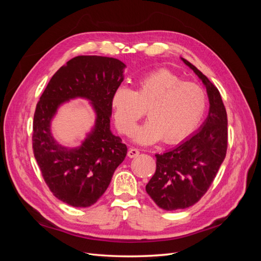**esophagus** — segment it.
Here are the masks:
<instances>
[{"mask_svg": "<svg viewBox=\"0 0 261 261\" xmlns=\"http://www.w3.org/2000/svg\"><path fill=\"white\" fill-rule=\"evenodd\" d=\"M139 150L138 149H136V148H130L129 150H128V152H127V155L129 156V158H136V156H138L139 155Z\"/></svg>", "mask_w": 261, "mask_h": 261, "instance_id": "esophagus-1", "label": "esophagus"}]
</instances>
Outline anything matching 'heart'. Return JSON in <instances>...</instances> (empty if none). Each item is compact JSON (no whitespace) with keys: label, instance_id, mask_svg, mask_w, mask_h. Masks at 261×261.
<instances>
[{"label":"heart","instance_id":"heart-1","mask_svg":"<svg viewBox=\"0 0 261 261\" xmlns=\"http://www.w3.org/2000/svg\"><path fill=\"white\" fill-rule=\"evenodd\" d=\"M111 105L122 134L133 133L147 108L149 120L136 129L134 139L143 145L161 138L165 144H176L198 127L207 109V96L198 85L160 68L139 78L136 91L117 87Z\"/></svg>","mask_w":261,"mask_h":261}]
</instances>
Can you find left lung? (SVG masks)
Masks as SVG:
<instances>
[{
  "label": "left lung",
  "instance_id": "1",
  "mask_svg": "<svg viewBox=\"0 0 261 261\" xmlns=\"http://www.w3.org/2000/svg\"><path fill=\"white\" fill-rule=\"evenodd\" d=\"M180 59L206 86L210 107L198 130L175 148L155 154V173L146 192L168 211L191 207L207 193L227 149V116L218 88L192 63Z\"/></svg>",
  "mask_w": 261,
  "mask_h": 261
}]
</instances>
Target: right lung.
Masks as SVG:
<instances>
[{"label":"right lung","mask_w":261,"mask_h":261,"mask_svg":"<svg viewBox=\"0 0 261 261\" xmlns=\"http://www.w3.org/2000/svg\"><path fill=\"white\" fill-rule=\"evenodd\" d=\"M123 62L98 55H80L55 73L37 103L33 149L46 185L61 201L90 207L105 194L127 147L110 129L111 98L124 81ZM83 97L90 102L96 122L81 146L69 148L54 139L50 122L65 101Z\"/></svg>","instance_id":"right-lung-1"}]
</instances>
